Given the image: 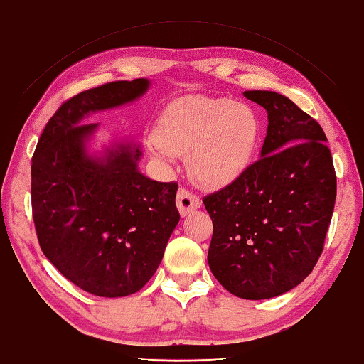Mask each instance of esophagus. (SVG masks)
Instances as JSON below:
<instances>
[{"label":"esophagus","instance_id":"esophagus-1","mask_svg":"<svg viewBox=\"0 0 364 364\" xmlns=\"http://www.w3.org/2000/svg\"><path fill=\"white\" fill-rule=\"evenodd\" d=\"M201 206V200L200 196H196L195 193L188 192L186 188H181L177 192V208H178V213L182 214V216H187L195 210H198Z\"/></svg>","mask_w":364,"mask_h":364}]
</instances>
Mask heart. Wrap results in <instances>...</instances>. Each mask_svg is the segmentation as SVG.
<instances>
[{
  "label": "heart",
  "mask_w": 364,
  "mask_h": 364,
  "mask_svg": "<svg viewBox=\"0 0 364 364\" xmlns=\"http://www.w3.org/2000/svg\"><path fill=\"white\" fill-rule=\"evenodd\" d=\"M259 139V117L250 106L192 95L163 111L150 148L154 156L188 152L190 174L203 186L223 187L245 174Z\"/></svg>",
  "instance_id": "obj_1"
}]
</instances>
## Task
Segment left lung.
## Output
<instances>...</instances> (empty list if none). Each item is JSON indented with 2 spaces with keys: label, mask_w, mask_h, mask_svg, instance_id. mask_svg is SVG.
Segmentation results:
<instances>
[{
  "label": "left lung",
  "mask_w": 364,
  "mask_h": 364,
  "mask_svg": "<svg viewBox=\"0 0 364 364\" xmlns=\"http://www.w3.org/2000/svg\"><path fill=\"white\" fill-rule=\"evenodd\" d=\"M267 111L261 158L228 187L203 198L213 221L208 264L245 300L282 295L305 281L324 248L337 177L326 134L294 101L243 92Z\"/></svg>",
  "instance_id": "left-lung-1"
}]
</instances>
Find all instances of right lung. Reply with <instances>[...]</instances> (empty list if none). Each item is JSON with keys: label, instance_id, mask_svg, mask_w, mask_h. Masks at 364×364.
<instances>
[{"label": "right lung", "instance_id": "add662e5", "mask_svg": "<svg viewBox=\"0 0 364 364\" xmlns=\"http://www.w3.org/2000/svg\"><path fill=\"white\" fill-rule=\"evenodd\" d=\"M146 79L117 80L65 101L32 158V211L41 252L63 276L97 296L139 291L163 259L178 223L177 182L139 171L140 146L112 143L95 156L90 112L117 108L148 90Z\"/></svg>", "mask_w": 364, "mask_h": 364}]
</instances>
